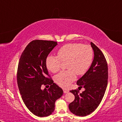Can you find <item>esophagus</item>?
<instances>
[{
  "label": "esophagus",
  "mask_w": 122,
  "mask_h": 122,
  "mask_svg": "<svg viewBox=\"0 0 122 122\" xmlns=\"http://www.w3.org/2000/svg\"><path fill=\"white\" fill-rule=\"evenodd\" d=\"M63 92H64L65 94H66L67 93V92H68V91L66 89H63Z\"/></svg>",
  "instance_id": "obj_1"
}]
</instances>
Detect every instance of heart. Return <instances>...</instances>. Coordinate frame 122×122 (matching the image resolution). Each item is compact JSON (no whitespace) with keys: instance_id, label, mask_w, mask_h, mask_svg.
<instances>
[{"instance_id":"obj_1","label":"heart","mask_w":122,"mask_h":122,"mask_svg":"<svg viewBox=\"0 0 122 122\" xmlns=\"http://www.w3.org/2000/svg\"><path fill=\"white\" fill-rule=\"evenodd\" d=\"M57 55H49L46 59V66L50 72L56 73L60 68L61 62L67 61L68 70L59 73L54 80L60 86L67 88L75 80L76 74L83 76L88 71L93 60L94 52L90 45L70 43L61 47Z\"/></svg>"}]
</instances>
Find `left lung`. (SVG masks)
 Wrapping results in <instances>:
<instances>
[{"mask_svg": "<svg viewBox=\"0 0 122 122\" xmlns=\"http://www.w3.org/2000/svg\"><path fill=\"white\" fill-rule=\"evenodd\" d=\"M94 51V59L85 74L78 80L77 84L85 90H70L75 99L69 104L70 111L76 116L84 117L95 111L102 100L107 86V63L101 51L90 43Z\"/></svg>", "mask_w": 122, "mask_h": 122, "instance_id": "left-lung-1", "label": "left lung"}]
</instances>
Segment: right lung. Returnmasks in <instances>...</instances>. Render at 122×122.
I'll use <instances>...</instances> for the list:
<instances>
[{
  "mask_svg": "<svg viewBox=\"0 0 122 122\" xmlns=\"http://www.w3.org/2000/svg\"><path fill=\"white\" fill-rule=\"evenodd\" d=\"M57 45L56 41L35 40L26 47L18 65L17 81L23 102L34 115L47 117L55 110V102L63 93L62 89L48 78L46 59ZM42 85H50L48 90Z\"/></svg>",
  "mask_w": 122,
  "mask_h": 122,
  "instance_id": "add662e5",
  "label": "right lung"
}]
</instances>
